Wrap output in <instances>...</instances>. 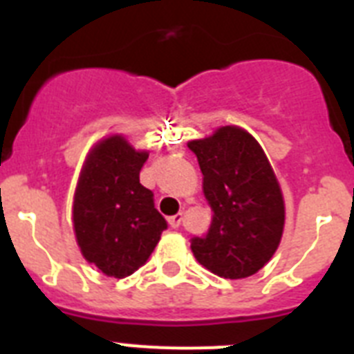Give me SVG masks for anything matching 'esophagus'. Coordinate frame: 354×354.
Masks as SVG:
<instances>
[{"label": "esophagus", "instance_id": "1", "mask_svg": "<svg viewBox=\"0 0 354 354\" xmlns=\"http://www.w3.org/2000/svg\"><path fill=\"white\" fill-rule=\"evenodd\" d=\"M180 221H183V212H177V214H174L168 218V223H170V227H174V228L179 227Z\"/></svg>", "mask_w": 354, "mask_h": 354}]
</instances>
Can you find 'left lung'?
I'll return each mask as SVG.
<instances>
[{"mask_svg": "<svg viewBox=\"0 0 354 354\" xmlns=\"http://www.w3.org/2000/svg\"><path fill=\"white\" fill-rule=\"evenodd\" d=\"M187 147L198 159L214 212L209 232L192 239L193 255L221 278L252 277L282 239L286 205L277 175L257 140L241 127H220Z\"/></svg>", "mask_w": 354, "mask_h": 354, "instance_id": "left-lung-1", "label": "left lung"}]
</instances>
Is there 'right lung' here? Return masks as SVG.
Returning a JSON list of instances; mask_svg holds the SVG:
<instances>
[{"label":"right lung","mask_w":354,"mask_h":354,"mask_svg":"<svg viewBox=\"0 0 354 354\" xmlns=\"http://www.w3.org/2000/svg\"><path fill=\"white\" fill-rule=\"evenodd\" d=\"M149 152L120 134L101 140L84 161L74 193V232L83 257L108 277L142 268L168 227L154 193L140 184Z\"/></svg>","instance_id":"obj_1"}]
</instances>
